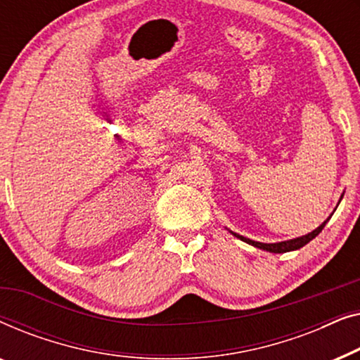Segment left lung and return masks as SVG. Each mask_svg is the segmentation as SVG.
<instances>
[{
	"label": "left lung",
	"mask_w": 360,
	"mask_h": 360,
	"mask_svg": "<svg viewBox=\"0 0 360 360\" xmlns=\"http://www.w3.org/2000/svg\"><path fill=\"white\" fill-rule=\"evenodd\" d=\"M329 219V218H328ZM328 219L324 221L321 226H318L316 229L313 231V233H309L307 236H302V238H297V239H292V240H283V243H275V244H262V243H255V240H250V239H245L243 236L233 233L236 238H239L240 240H244V243L248 244H252L254 248H259V249H264V250H269V252H274V254H283V252H290V250H297L300 248H303L304 244H308L309 240L316 238V236L321 233L324 226H326Z\"/></svg>",
	"instance_id": "left-lung-1"
}]
</instances>
